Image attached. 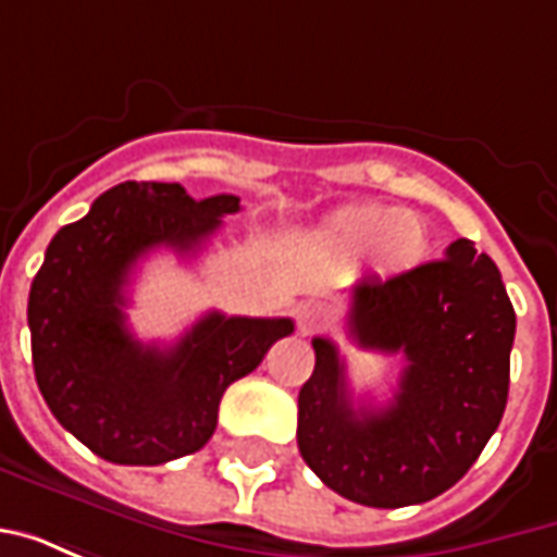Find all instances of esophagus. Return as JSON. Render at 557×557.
Wrapping results in <instances>:
<instances>
[{"mask_svg":"<svg viewBox=\"0 0 557 557\" xmlns=\"http://www.w3.org/2000/svg\"><path fill=\"white\" fill-rule=\"evenodd\" d=\"M327 325V310L322 307V304H301L298 307V331L301 334H315L319 327Z\"/></svg>","mask_w":557,"mask_h":557,"instance_id":"esophagus-1","label":"esophagus"}]
</instances>
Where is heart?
I'll return each instance as SVG.
<instances>
[{
    "instance_id": "b5f03b06",
    "label": "heart",
    "mask_w": 557,
    "mask_h": 557,
    "mask_svg": "<svg viewBox=\"0 0 557 557\" xmlns=\"http://www.w3.org/2000/svg\"><path fill=\"white\" fill-rule=\"evenodd\" d=\"M319 244L343 262H355L373 250V268L382 277H403L430 256L423 220L385 202H351L331 211L319 230Z\"/></svg>"
}]
</instances>
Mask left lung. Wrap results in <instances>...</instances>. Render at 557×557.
Masks as SVG:
<instances>
[{"label": "left lung", "mask_w": 557, "mask_h": 557, "mask_svg": "<svg viewBox=\"0 0 557 557\" xmlns=\"http://www.w3.org/2000/svg\"><path fill=\"white\" fill-rule=\"evenodd\" d=\"M349 337L406 358L385 409L355 406L346 361L315 337L298 394V450L319 480L367 507L423 504L474 466L502 423L516 313L502 274L459 238L438 262L351 289Z\"/></svg>", "instance_id": "left-lung-1"}]
</instances>
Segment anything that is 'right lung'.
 Instances as JSON below:
<instances>
[{"label": "right lung", "mask_w": 557, "mask_h": 557, "mask_svg": "<svg viewBox=\"0 0 557 557\" xmlns=\"http://www.w3.org/2000/svg\"><path fill=\"white\" fill-rule=\"evenodd\" d=\"M232 194L194 199L182 184L125 182L55 232L32 280V363L47 406L107 462L160 466L214 435L220 399L253 373L292 319L208 313L175 346H143L125 325V286L158 247L196 253Z\"/></svg>", "instance_id": "obj_1"}]
</instances>
